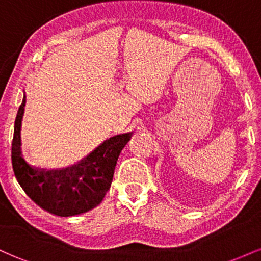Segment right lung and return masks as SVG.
I'll return each instance as SVG.
<instances>
[{"instance_id": "1", "label": "right lung", "mask_w": 261, "mask_h": 261, "mask_svg": "<svg viewBox=\"0 0 261 261\" xmlns=\"http://www.w3.org/2000/svg\"><path fill=\"white\" fill-rule=\"evenodd\" d=\"M25 97L18 109L12 140V167L17 181L35 203L50 214L70 217L99 205L112 184L119 154L131 133L104 141L79 164L61 170L38 169L29 166L20 152V124Z\"/></svg>"}]
</instances>
